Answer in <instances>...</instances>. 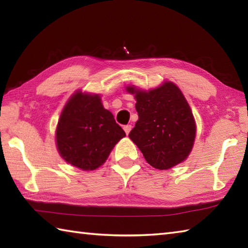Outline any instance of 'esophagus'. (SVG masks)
I'll return each mask as SVG.
<instances>
[{
  "label": "esophagus",
  "mask_w": 248,
  "mask_h": 248,
  "mask_svg": "<svg viewBox=\"0 0 248 248\" xmlns=\"http://www.w3.org/2000/svg\"><path fill=\"white\" fill-rule=\"evenodd\" d=\"M131 129H132V125L131 124H127V125H124V132H125V134H129L130 133V131H131Z\"/></svg>",
  "instance_id": "1"
}]
</instances>
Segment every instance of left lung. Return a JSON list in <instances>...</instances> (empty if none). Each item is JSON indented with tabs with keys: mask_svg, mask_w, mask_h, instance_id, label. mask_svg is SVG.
<instances>
[{
	"mask_svg": "<svg viewBox=\"0 0 248 248\" xmlns=\"http://www.w3.org/2000/svg\"><path fill=\"white\" fill-rule=\"evenodd\" d=\"M127 92L134 94L139 114L129 138L148 164L164 170L186 160L196 138V123L176 84L167 81L149 91L131 85Z\"/></svg>",
	"mask_w": 248,
	"mask_h": 248,
	"instance_id": "8db88e82",
	"label": "left lung"
}]
</instances>
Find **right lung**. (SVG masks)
I'll use <instances>...</instances> for the list:
<instances>
[{
	"label": "right lung",
	"instance_id": "obj_1",
	"mask_svg": "<svg viewBox=\"0 0 248 248\" xmlns=\"http://www.w3.org/2000/svg\"><path fill=\"white\" fill-rule=\"evenodd\" d=\"M124 136L113 114L103 108L100 94L82 91L68 99L55 132L60 155L86 171L101 166Z\"/></svg>",
	"mask_w": 248,
	"mask_h": 248
}]
</instances>
